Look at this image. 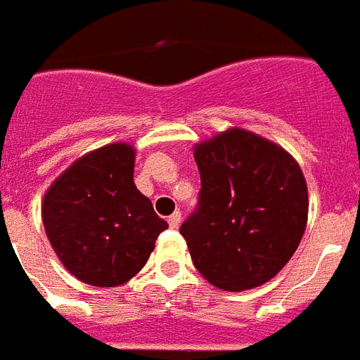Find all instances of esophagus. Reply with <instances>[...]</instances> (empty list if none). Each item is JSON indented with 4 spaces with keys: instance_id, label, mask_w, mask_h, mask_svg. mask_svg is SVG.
I'll return each instance as SVG.
<instances>
[{
    "instance_id": "34e87169",
    "label": "esophagus",
    "mask_w": 360,
    "mask_h": 360,
    "mask_svg": "<svg viewBox=\"0 0 360 360\" xmlns=\"http://www.w3.org/2000/svg\"><path fill=\"white\" fill-rule=\"evenodd\" d=\"M167 223H169V227H172V229L179 227V225H181V212H173V214L169 215Z\"/></svg>"
}]
</instances>
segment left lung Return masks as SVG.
<instances>
[{
  "instance_id": "left-lung-1",
  "label": "left lung",
  "mask_w": 360,
  "mask_h": 360,
  "mask_svg": "<svg viewBox=\"0 0 360 360\" xmlns=\"http://www.w3.org/2000/svg\"><path fill=\"white\" fill-rule=\"evenodd\" d=\"M198 206L181 225L194 267L214 286H262L300 246L307 183L282 146L233 127L194 146Z\"/></svg>"
}]
</instances>
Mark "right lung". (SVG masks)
<instances>
[{"label": "right lung", "instance_id": "add662e5", "mask_svg": "<svg viewBox=\"0 0 360 360\" xmlns=\"http://www.w3.org/2000/svg\"><path fill=\"white\" fill-rule=\"evenodd\" d=\"M133 166V146H101L76 160L45 193L47 238L63 265L85 284L112 288L129 281L167 229L135 187Z\"/></svg>", "mask_w": 360, "mask_h": 360}]
</instances>
